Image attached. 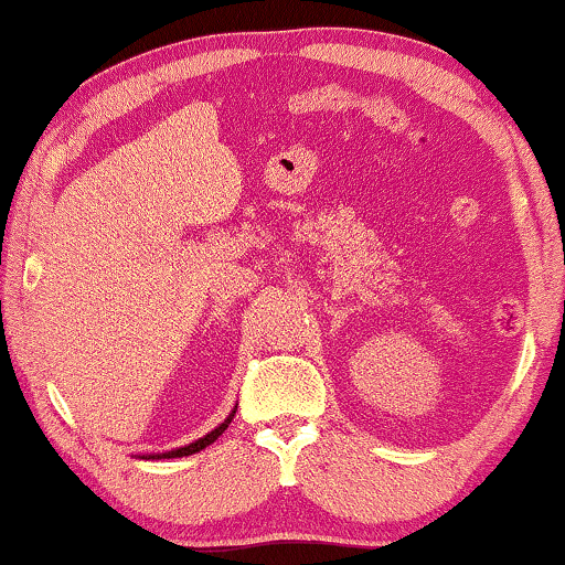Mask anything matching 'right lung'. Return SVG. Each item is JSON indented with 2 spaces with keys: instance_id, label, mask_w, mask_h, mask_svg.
<instances>
[{
  "instance_id": "add662e5",
  "label": "right lung",
  "mask_w": 565,
  "mask_h": 565,
  "mask_svg": "<svg viewBox=\"0 0 565 565\" xmlns=\"http://www.w3.org/2000/svg\"><path fill=\"white\" fill-rule=\"evenodd\" d=\"M234 413L236 411H232V415H228V418L218 425V428H214L209 433V436H203V438H199L195 440V444H191V446H183V448H175V451H168V454H158V456H150V459H181V456H191V454H195V451H201V448H206V446H211L214 444V440L222 436V433L228 428V423H232V418H234Z\"/></svg>"
}]
</instances>
